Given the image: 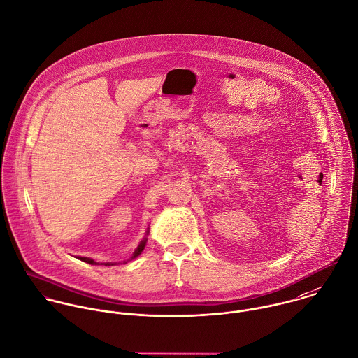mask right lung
<instances>
[{"label": "right lung", "mask_w": 358, "mask_h": 358, "mask_svg": "<svg viewBox=\"0 0 358 358\" xmlns=\"http://www.w3.org/2000/svg\"><path fill=\"white\" fill-rule=\"evenodd\" d=\"M145 235H148V229H147V234ZM145 243H147V236L143 238L140 243H138V245H137V248L134 250V252L131 254V257H130V259H134L137 255H140L141 252H143V250H144V247H145ZM80 261H85V262H87V264H92V265H97V262L94 261V259H92V258H89V257H78ZM126 262V261H124ZM106 266H110V265H115V262L113 264V262H106L104 264Z\"/></svg>", "instance_id": "obj_1"}]
</instances>
